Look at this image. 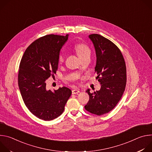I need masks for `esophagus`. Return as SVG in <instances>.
<instances>
[{
    "mask_svg": "<svg viewBox=\"0 0 152 152\" xmlns=\"http://www.w3.org/2000/svg\"><path fill=\"white\" fill-rule=\"evenodd\" d=\"M79 93H80V91L79 89H74L72 90V94H77Z\"/></svg>",
    "mask_w": 152,
    "mask_h": 152,
    "instance_id": "1",
    "label": "esophagus"
}]
</instances>
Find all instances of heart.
<instances>
[{
  "label": "heart",
  "instance_id": "b5f03b06",
  "mask_svg": "<svg viewBox=\"0 0 152 152\" xmlns=\"http://www.w3.org/2000/svg\"><path fill=\"white\" fill-rule=\"evenodd\" d=\"M75 49L80 58L85 55L90 54L91 52L90 48L85 44H78L75 47ZM64 55L61 53L58 58V62L59 63H62L64 61Z\"/></svg>",
  "mask_w": 152,
  "mask_h": 152
}]
</instances>
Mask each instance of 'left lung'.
I'll return each instance as SVG.
<instances>
[{
    "mask_svg": "<svg viewBox=\"0 0 152 152\" xmlns=\"http://www.w3.org/2000/svg\"><path fill=\"white\" fill-rule=\"evenodd\" d=\"M96 55L95 73L101 85L100 90L90 93L85 106L88 112L101 115L113 110L121 98L126 84V67L123 55L117 46L103 36L94 34L88 36Z\"/></svg>",
    "mask_w": 152,
    "mask_h": 152,
    "instance_id": "left-lung-1",
    "label": "left lung"
}]
</instances>
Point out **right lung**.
Returning a JSON list of instances; mask_svg holds the SVG:
<instances>
[{"label":"right lung","mask_w":152,"mask_h":152,"mask_svg":"<svg viewBox=\"0 0 152 152\" xmlns=\"http://www.w3.org/2000/svg\"><path fill=\"white\" fill-rule=\"evenodd\" d=\"M66 36L48 35L29 46L21 58L18 76L20 93L30 112L39 119L50 121L62 114L72 94L66 86L53 92L46 89V80L56 73L61 49Z\"/></svg>","instance_id":"right-lung-1"}]
</instances>
